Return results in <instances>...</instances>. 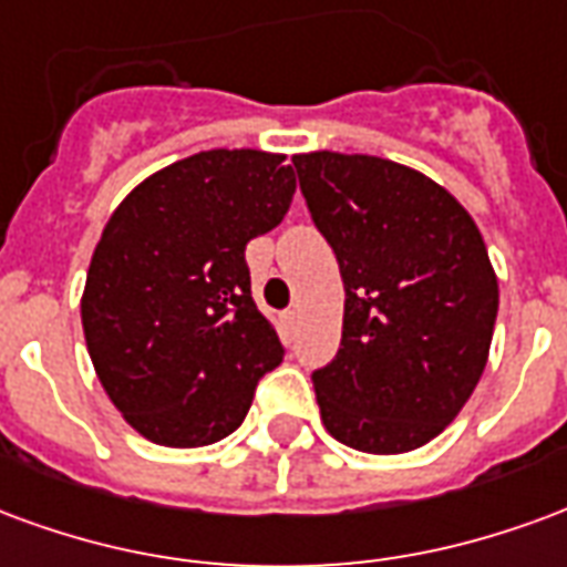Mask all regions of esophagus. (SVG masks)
Segmentation results:
<instances>
[{"label":"esophagus","mask_w":567,"mask_h":567,"mask_svg":"<svg viewBox=\"0 0 567 567\" xmlns=\"http://www.w3.org/2000/svg\"><path fill=\"white\" fill-rule=\"evenodd\" d=\"M296 317H299L296 308H289V311L284 313V329H287V334H292V329H296Z\"/></svg>","instance_id":"34e87169"}]
</instances>
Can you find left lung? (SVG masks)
<instances>
[{
  "instance_id": "1",
  "label": "left lung",
  "mask_w": 567,
  "mask_h": 567,
  "mask_svg": "<svg viewBox=\"0 0 567 567\" xmlns=\"http://www.w3.org/2000/svg\"><path fill=\"white\" fill-rule=\"evenodd\" d=\"M292 165L344 280L341 347L311 374L323 425L362 453L423 447L465 408L493 344L498 280L481 229L392 159L313 151Z\"/></svg>"
}]
</instances>
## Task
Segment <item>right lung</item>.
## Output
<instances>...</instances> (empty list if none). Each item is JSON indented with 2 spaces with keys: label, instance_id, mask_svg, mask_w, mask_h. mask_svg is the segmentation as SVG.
Here are the masks:
<instances>
[{
  "label": "right lung",
  "instance_id": "1",
  "mask_svg": "<svg viewBox=\"0 0 567 567\" xmlns=\"http://www.w3.org/2000/svg\"><path fill=\"white\" fill-rule=\"evenodd\" d=\"M266 151H202L123 198L86 271L81 323L123 420L153 444L205 447L244 423L284 362L250 296L244 247L289 210L296 172Z\"/></svg>",
  "mask_w": 567,
  "mask_h": 567
}]
</instances>
